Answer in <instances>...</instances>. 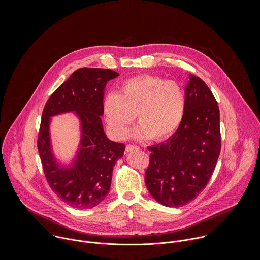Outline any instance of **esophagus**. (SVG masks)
Instances as JSON below:
<instances>
[{
	"instance_id": "obj_1",
	"label": "esophagus",
	"mask_w": 260,
	"mask_h": 260,
	"mask_svg": "<svg viewBox=\"0 0 260 260\" xmlns=\"http://www.w3.org/2000/svg\"><path fill=\"white\" fill-rule=\"evenodd\" d=\"M134 150H139L138 146H135V145H127L126 146V151L127 152H132Z\"/></svg>"
}]
</instances>
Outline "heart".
<instances>
[{
	"instance_id": "b5f03b06",
	"label": "heart",
	"mask_w": 260,
	"mask_h": 260,
	"mask_svg": "<svg viewBox=\"0 0 260 260\" xmlns=\"http://www.w3.org/2000/svg\"><path fill=\"white\" fill-rule=\"evenodd\" d=\"M184 111L185 95L180 85L153 75L126 80L119 94L110 93L103 101L106 122L119 139L126 137L136 116L140 124L133 132L135 138L166 139L181 124Z\"/></svg>"
}]
</instances>
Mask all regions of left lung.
I'll use <instances>...</instances> for the list:
<instances>
[{
    "label": "left lung",
    "instance_id": "1",
    "mask_svg": "<svg viewBox=\"0 0 260 260\" xmlns=\"http://www.w3.org/2000/svg\"><path fill=\"white\" fill-rule=\"evenodd\" d=\"M185 111L176 132L165 142L149 147L145 183L151 196L167 207H180L208 183L220 149L217 102L199 77L189 74Z\"/></svg>",
    "mask_w": 260,
    "mask_h": 260
}]
</instances>
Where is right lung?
I'll return each instance as SVG.
<instances>
[{"label": "right lung", "instance_id": "add662e5", "mask_svg": "<svg viewBox=\"0 0 260 260\" xmlns=\"http://www.w3.org/2000/svg\"><path fill=\"white\" fill-rule=\"evenodd\" d=\"M118 76L109 69H78L51 95L43 110L38 151L47 181L77 209L93 208L107 197L113 168L124 154L125 145L107 138L101 120L106 85ZM65 112L75 113L80 123L79 145L69 165L55 157L49 131L51 117Z\"/></svg>", "mask_w": 260, "mask_h": 260}]
</instances>
